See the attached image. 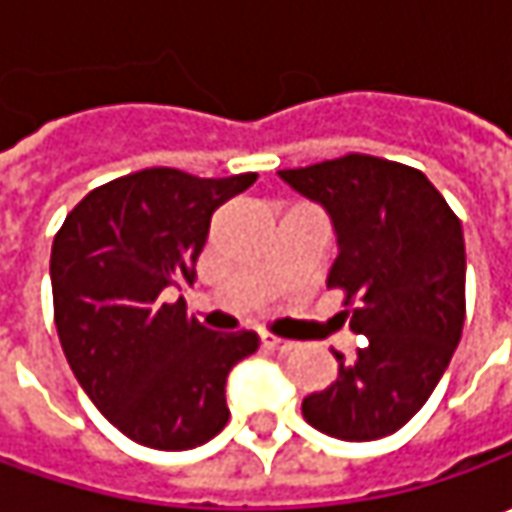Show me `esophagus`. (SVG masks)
<instances>
[{
	"mask_svg": "<svg viewBox=\"0 0 512 512\" xmlns=\"http://www.w3.org/2000/svg\"><path fill=\"white\" fill-rule=\"evenodd\" d=\"M262 347L267 350H276V353H290L296 342H290V339H282V336H273V333H262Z\"/></svg>",
	"mask_w": 512,
	"mask_h": 512,
	"instance_id": "esophagus-1",
	"label": "esophagus"
}]
</instances>
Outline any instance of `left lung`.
<instances>
[{
    "label": "left lung",
    "mask_w": 512,
    "mask_h": 512,
    "mask_svg": "<svg viewBox=\"0 0 512 512\" xmlns=\"http://www.w3.org/2000/svg\"><path fill=\"white\" fill-rule=\"evenodd\" d=\"M325 205L339 236L327 287L342 290L364 336L336 382L302 402L307 424L342 442L384 439L410 422L439 384L464 327L459 216L422 170L367 153L279 170Z\"/></svg>",
    "instance_id": "1"
}]
</instances>
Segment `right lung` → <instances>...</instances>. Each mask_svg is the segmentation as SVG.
I'll use <instances>...</instances> for the list:
<instances>
[{
    "label": "right lung",
    "mask_w": 512,
    "mask_h": 512,
    "mask_svg": "<svg viewBox=\"0 0 512 512\" xmlns=\"http://www.w3.org/2000/svg\"><path fill=\"white\" fill-rule=\"evenodd\" d=\"M253 182L256 173L136 170L93 187L56 230L50 285L65 359L96 410L136 444L190 450L230 419L227 373L256 353V333H213L165 290L193 285L216 207Z\"/></svg>",
    "instance_id": "obj_1"
}]
</instances>
